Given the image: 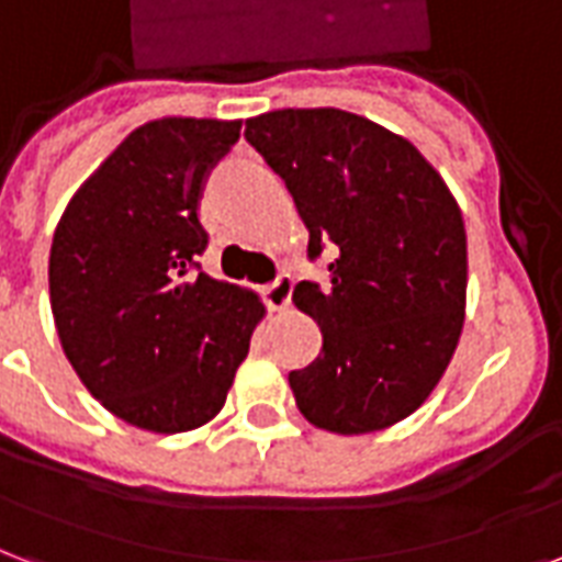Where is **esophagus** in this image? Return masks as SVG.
I'll list each match as a JSON object with an SVG mask.
<instances>
[{
	"label": "esophagus",
	"mask_w": 562,
	"mask_h": 562,
	"mask_svg": "<svg viewBox=\"0 0 562 562\" xmlns=\"http://www.w3.org/2000/svg\"><path fill=\"white\" fill-rule=\"evenodd\" d=\"M263 299L272 311H286L290 307V299H293V278L281 276L276 284H269L263 290Z\"/></svg>",
	"instance_id": "34e87169"
}]
</instances>
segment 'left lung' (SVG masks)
<instances>
[{
    "mask_svg": "<svg viewBox=\"0 0 562 562\" xmlns=\"http://www.w3.org/2000/svg\"><path fill=\"white\" fill-rule=\"evenodd\" d=\"M246 140L284 178L311 234L330 249V286L293 302L322 330V355L290 372L304 419L358 437L428 402L467 319V228L458 199L407 137L340 108L246 120Z\"/></svg>",
    "mask_w": 562,
    "mask_h": 562,
    "instance_id": "8db88e82",
    "label": "left lung"
}]
</instances>
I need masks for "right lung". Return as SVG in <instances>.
<instances>
[{
    "instance_id": "obj_1",
    "label": "right lung",
    "mask_w": 562,
    "mask_h": 562,
    "mask_svg": "<svg viewBox=\"0 0 562 562\" xmlns=\"http://www.w3.org/2000/svg\"><path fill=\"white\" fill-rule=\"evenodd\" d=\"M240 120L164 116L134 128L60 213L49 302L60 349L93 398L134 428L216 419L267 307L193 272L207 246L199 195Z\"/></svg>"
}]
</instances>
